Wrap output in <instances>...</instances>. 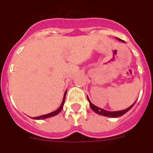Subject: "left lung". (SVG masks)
<instances>
[{
    "mask_svg": "<svg viewBox=\"0 0 153 153\" xmlns=\"http://www.w3.org/2000/svg\"><path fill=\"white\" fill-rule=\"evenodd\" d=\"M117 39L119 41H120V42H125V41L122 40V39H119V38H117ZM87 100L89 101L90 108H91V109L93 110L94 112H96V114H99V115H102V116H105V117H119L123 116V114H125L126 113L128 112V111H129V110L131 109L133 106H134V104H135V102H136V101H135V102H134V103H133V105H131L129 108H126V109H125V110H122V111H106V110L102 109V108H99V107H97V106H96V105H93V104L90 101L88 96H87Z\"/></svg>",
    "mask_w": 153,
    "mask_h": 153,
    "instance_id": "1",
    "label": "left lung"
}]
</instances>
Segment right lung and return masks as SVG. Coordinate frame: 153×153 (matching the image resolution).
Listing matches in <instances>:
<instances>
[{"instance_id":"1","label":"right lung","mask_w":153,"mask_h":153,"mask_svg":"<svg viewBox=\"0 0 153 153\" xmlns=\"http://www.w3.org/2000/svg\"><path fill=\"white\" fill-rule=\"evenodd\" d=\"M66 91H65L64 96H63V101H62L61 105H60V106L59 107V108H57V109L56 110V111H53V112H51V113H49V114H48L42 115V116L36 117H33V119H34V120H44V119H46V118L51 117H54V116H55V115H57V114H58L60 112V111H61V110H62V108H63V105H64L65 99H66Z\"/></svg>"}]
</instances>
